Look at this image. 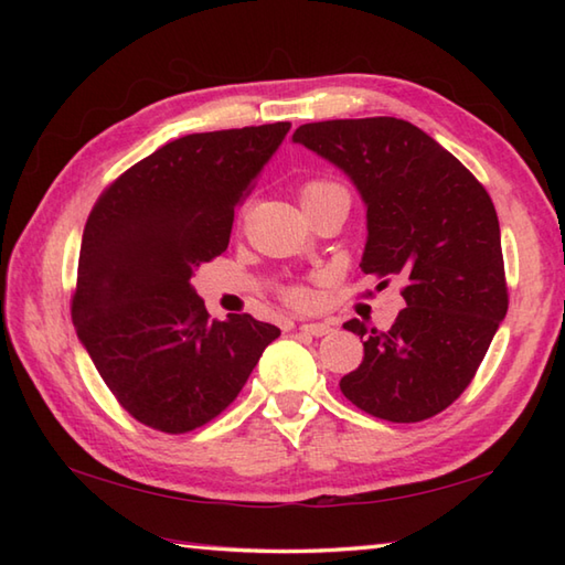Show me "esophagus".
Wrapping results in <instances>:
<instances>
[{"label": "esophagus", "instance_id": "1", "mask_svg": "<svg viewBox=\"0 0 565 565\" xmlns=\"http://www.w3.org/2000/svg\"><path fill=\"white\" fill-rule=\"evenodd\" d=\"M298 330L306 332V334H313V338H322V334H330V326L328 322H301Z\"/></svg>", "mask_w": 565, "mask_h": 565}]
</instances>
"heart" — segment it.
Listing matches in <instances>:
<instances>
[{"mask_svg": "<svg viewBox=\"0 0 565 565\" xmlns=\"http://www.w3.org/2000/svg\"><path fill=\"white\" fill-rule=\"evenodd\" d=\"M326 186H332V182H308L301 191V199L308 194H316V191L326 189ZM284 296H286V301L296 308H308L310 303H313V296H310V291L303 289V286H294V289H289Z\"/></svg>", "mask_w": 565, "mask_h": 565, "instance_id": "1", "label": "heart"}]
</instances>
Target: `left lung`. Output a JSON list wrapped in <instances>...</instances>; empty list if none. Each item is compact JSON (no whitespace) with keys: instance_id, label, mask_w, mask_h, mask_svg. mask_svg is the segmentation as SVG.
Wrapping results in <instances>:
<instances>
[{"instance_id":"left-lung-1","label":"left lung","mask_w":565,"mask_h":565,"mask_svg":"<svg viewBox=\"0 0 565 565\" xmlns=\"http://www.w3.org/2000/svg\"><path fill=\"white\" fill-rule=\"evenodd\" d=\"M294 142L340 167L362 196V271L405 279L391 330L344 322L364 338L362 364L340 381L344 398L388 423L441 413L471 383L508 313L493 201L449 150L401 118L306 124Z\"/></svg>"}]
</instances>
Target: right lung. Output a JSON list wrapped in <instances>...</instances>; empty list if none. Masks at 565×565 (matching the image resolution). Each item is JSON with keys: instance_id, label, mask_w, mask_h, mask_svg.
<instances>
[{"instance_id": "add662e5", "label": "right lung", "mask_w": 565, "mask_h": 565, "mask_svg": "<svg viewBox=\"0 0 565 565\" xmlns=\"http://www.w3.org/2000/svg\"><path fill=\"white\" fill-rule=\"evenodd\" d=\"M291 124L191 134L104 191L84 225L72 322L124 411L167 435L211 423L281 330L209 320L191 274L231 243L239 206Z\"/></svg>"}]
</instances>
